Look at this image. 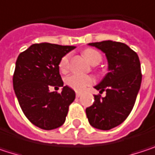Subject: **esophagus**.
<instances>
[{
    "label": "esophagus",
    "instance_id": "1",
    "mask_svg": "<svg viewBox=\"0 0 155 155\" xmlns=\"http://www.w3.org/2000/svg\"><path fill=\"white\" fill-rule=\"evenodd\" d=\"M81 92H76V97L79 98V97H81Z\"/></svg>",
    "mask_w": 155,
    "mask_h": 155
}]
</instances>
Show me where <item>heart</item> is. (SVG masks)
<instances>
[{"instance_id":"1","label":"heart","mask_w":155,"mask_h":155,"mask_svg":"<svg viewBox=\"0 0 155 155\" xmlns=\"http://www.w3.org/2000/svg\"><path fill=\"white\" fill-rule=\"evenodd\" d=\"M83 54L87 61L92 65H97L101 62V54L95 49L88 48L83 52ZM69 66V55H64L59 62V69L61 72H65ZM65 83L70 88L77 91H84L88 86L93 83V79L91 76L81 75V74H72L66 78Z\"/></svg>"}]
</instances>
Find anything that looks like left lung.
Segmentation results:
<instances>
[{"instance_id":"8db88e82","label":"left lung","mask_w":155,"mask_h":155,"mask_svg":"<svg viewBox=\"0 0 155 155\" xmlns=\"http://www.w3.org/2000/svg\"><path fill=\"white\" fill-rule=\"evenodd\" d=\"M88 45L105 54L108 73L94 86L100 93L106 91V96L94 95V102L86 108V115L91 127L109 130L120 125L135 105L142 81L139 58L124 43L106 40Z\"/></svg>"}]
</instances>
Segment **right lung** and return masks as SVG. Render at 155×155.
<instances>
[{"label": "right lung", "mask_w": 155, "mask_h": 155, "mask_svg": "<svg viewBox=\"0 0 155 155\" xmlns=\"http://www.w3.org/2000/svg\"><path fill=\"white\" fill-rule=\"evenodd\" d=\"M74 46L50 43L33 44L20 53L16 61L13 88L19 106L28 119L38 127L52 130L61 127L75 92L64 86L59 62ZM51 87H63L61 94L51 93Z\"/></svg>", "instance_id": "add662e5"}]
</instances>
